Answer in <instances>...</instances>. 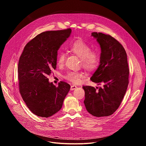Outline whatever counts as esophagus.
Listing matches in <instances>:
<instances>
[{"mask_svg": "<svg viewBox=\"0 0 146 146\" xmlns=\"http://www.w3.org/2000/svg\"><path fill=\"white\" fill-rule=\"evenodd\" d=\"M76 88H77V87H76V86H74V85L71 86V87H70V90H71V91H73V90H75Z\"/></svg>", "mask_w": 146, "mask_h": 146, "instance_id": "esophagus-1", "label": "esophagus"}]
</instances>
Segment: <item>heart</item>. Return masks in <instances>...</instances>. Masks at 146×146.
<instances>
[{"label": "heart", "mask_w": 146, "mask_h": 146, "mask_svg": "<svg viewBox=\"0 0 146 146\" xmlns=\"http://www.w3.org/2000/svg\"><path fill=\"white\" fill-rule=\"evenodd\" d=\"M69 50L73 54L81 59L82 67L87 70L92 71L97 68L100 61L99 54L95 51H91V47L84 40H77L71 43L69 46ZM66 58V54L59 52L57 55L56 64L58 66L64 65ZM84 77L83 73L78 72H68L65 77L66 80L74 84L80 82Z\"/></svg>", "instance_id": "obj_1"}]
</instances>
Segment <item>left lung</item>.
I'll return each instance as SVG.
<instances>
[{"label": "left lung", "instance_id": "1", "mask_svg": "<svg viewBox=\"0 0 146 146\" xmlns=\"http://www.w3.org/2000/svg\"><path fill=\"white\" fill-rule=\"evenodd\" d=\"M101 48L99 66L91 77L92 81L103 87L98 90L83 86L84 101L88 112L97 117L109 116L119 108L129 83L127 55L123 46L112 36L92 32Z\"/></svg>", "mask_w": 146, "mask_h": 146}]
</instances>
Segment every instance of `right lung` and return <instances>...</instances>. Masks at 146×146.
<instances>
[{
  "mask_svg": "<svg viewBox=\"0 0 146 146\" xmlns=\"http://www.w3.org/2000/svg\"><path fill=\"white\" fill-rule=\"evenodd\" d=\"M72 29L47 31L37 35L25 46L18 62L19 92L35 115L50 117L62 107L70 86L64 81L58 87L47 76L56 69L58 50L70 36Z\"/></svg>",
  "mask_w": 146,
  "mask_h": 146,
  "instance_id": "add662e5",
  "label": "right lung"
}]
</instances>
